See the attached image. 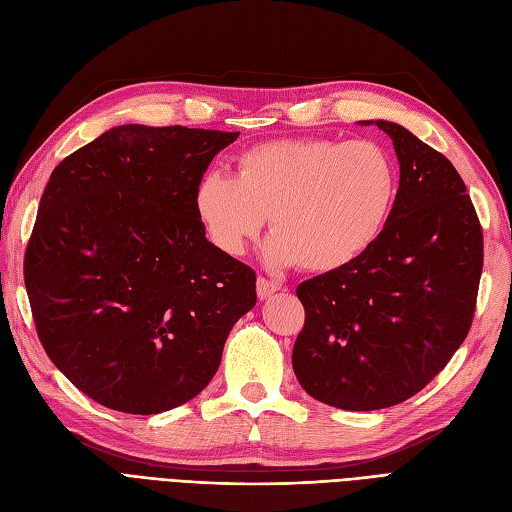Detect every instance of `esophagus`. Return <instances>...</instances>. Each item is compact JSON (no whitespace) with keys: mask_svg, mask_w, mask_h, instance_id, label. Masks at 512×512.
Wrapping results in <instances>:
<instances>
[{"mask_svg":"<svg viewBox=\"0 0 512 512\" xmlns=\"http://www.w3.org/2000/svg\"><path fill=\"white\" fill-rule=\"evenodd\" d=\"M277 290H280V284H275V282L267 280V277H258L256 292H258V299H260V301H265V299L273 297V294H275Z\"/></svg>","mask_w":512,"mask_h":512,"instance_id":"1","label":"esophagus"}]
</instances>
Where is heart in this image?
<instances>
[{
	"mask_svg": "<svg viewBox=\"0 0 512 512\" xmlns=\"http://www.w3.org/2000/svg\"><path fill=\"white\" fill-rule=\"evenodd\" d=\"M397 192L395 160L374 141L282 138L245 149L235 175L209 170L196 183L194 211L228 256H241L271 215L273 265L331 273L378 241Z\"/></svg>",
	"mask_w": 512,
	"mask_h": 512,
	"instance_id": "b5f03b06",
	"label": "heart"
}]
</instances>
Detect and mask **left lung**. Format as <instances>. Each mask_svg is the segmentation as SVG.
Wrapping results in <instances>:
<instances>
[{
    "instance_id": "left-lung-1",
    "label": "left lung",
    "mask_w": 512,
    "mask_h": 512,
    "mask_svg": "<svg viewBox=\"0 0 512 512\" xmlns=\"http://www.w3.org/2000/svg\"><path fill=\"white\" fill-rule=\"evenodd\" d=\"M361 123L391 136L395 207L361 258L299 284L305 327L292 369L322 404L367 412L425 389L463 344L483 271V230L448 158L399 123Z\"/></svg>"
}]
</instances>
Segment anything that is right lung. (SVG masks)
I'll return each instance as SVG.
<instances>
[{
  "mask_svg": "<svg viewBox=\"0 0 512 512\" xmlns=\"http://www.w3.org/2000/svg\"><path fill=\"white\" fill-rule=\"evenodd\" d=\"M239 132L117 126L61 160L25 288L55 367L98 404L160 414L215 376L256 273L207 241L194 190Z\"/></svg>",
  "mask_w": 512,
  "mask_h": 512,
  "instance_id": "add662e5",
  "label": "right lung"
}]
</instances>
